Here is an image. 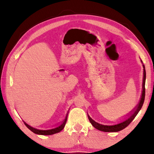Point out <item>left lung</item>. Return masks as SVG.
I'll list each match as a JSON object with an SVG mask.
<instances>
[{
    "label": "left lung",
    "instance_id": "8db88e82",
    "mask_svg": "<svg viewBox=\"0 0 154 154\" xmlns=\"http://www.w3.org/2000/svg\"><path fill=\"white\" fill-rule=\"evenodd\" d=\"M141 62H143L141 61ZM143 83H142V94L141 96H140V99L139 100V103H138V105L135 106V107L132 109L130 113L126 115V118L124 120L121 121L120 122H118V124H113V125H104L99 124L98 122H95L94 120L90 118L88 116V119L90 122V123L92 124V126L95 128L98 129V130L103 132H118L120 130L124 129L125 128L127 127L128 125L131 123V122L133 120L135 117L137 116V115L139 113L140 109L142 108V106L143 105L145 100V79H146V72H145V68L144 64H143Z\"/></svg>",
    "mask_w": 154,
    "mask_h": 154
}]
</instances>
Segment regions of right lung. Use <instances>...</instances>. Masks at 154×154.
<instances>
[{
    "label": "right lung",
    "instance_id": "obj_1",
    "mask_svg": "<svg viewBox=\"0 0 154 154\" xmlns=\"http://www.w3.org/2000/svg\"><path fill=\"white\" fill-rule=\"evenodd\" d=\"M68 113H69V112H68ZM67 117H68V113L66 114V118H65L64 120L62 122L61 124L60 125V126L54 128L49 129V130H41V129L35 128L30 126V125H28V124L26 123L25 122H24V124L26 125V126L28 129L30 130L31 131L33 132L34 133L40 134V135H51V134H54L58 133V132H60L62 129L64 128L65 126V124H66V120H67Z\"/></svg>",
    "mask_w": 154,
    "mask_h": 154
}]
</instances>
